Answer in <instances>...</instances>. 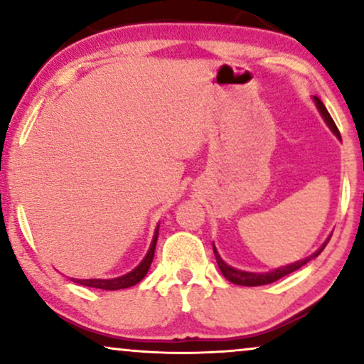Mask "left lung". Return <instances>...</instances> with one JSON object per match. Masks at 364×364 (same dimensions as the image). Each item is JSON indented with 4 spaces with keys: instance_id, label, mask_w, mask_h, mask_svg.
Here are the masks:
<instances>
[{
    "instance_id": "8db88e82",
    "label": "left lung",
    "mask_w": 364,
    "mask_h": 364,
    "mask_svg": "<svg viewBox=\"0 0 364 364\" xmlns=\"http://www.w3.org/2000/svg\"><path fill=\"white\" fill-rule=\"evenodd\" d=\"M313 102H315V106L318 109V112L321 114L323 121L326 122V126L331 129V132L335 134V136L340 139L341 141V136H340V131H338L336 124L333 122V119L330 116V112L326 111L325 104H323L320 99L316 96H313ZM331 237H328L325 243L318 248L316 252H313L311 255H308L306 258H303V260H298V262H293V263H288L285 267H278V268H273V270H268V272H247V270H240V268H235L232 265H228V263L223 260L220 257V253L217 252L215 245H213V253H215V258H217V263H218V268H220L222 275L227 278L228 282L235 283V285H242V287H260V285H268V283H273L277 280H280V278L290 275V273L296 272L298 268H301L303 265H306L308 262L313 260V258H316L320 253L323 252V248L326 247V243L330 242Z\"/></svg>"
}]
</instances>
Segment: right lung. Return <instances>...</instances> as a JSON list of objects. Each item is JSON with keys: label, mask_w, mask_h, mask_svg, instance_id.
<instances>
[{"label": "right lung", "mask_w": 364, "mask_h": 364, "mask_svg": "<svg viewBox=\"0 0 364 364\" xmlns=\"http://www.w3.org/2000/svg\"><path fill=\"white\" fill-rule=\"evenodd\" d=\"M157 237H159V225L156 228V233H154L152 243H151V247H149L146 257L142 258V262L139 263L134 270L126 273V275H121L116 278H86V280L71 278V280L74 283H79V285L91 287V288H101V290H122V288L137 285V283L147 275L149 268H151V263L154 260V252H156V245H157Z\"/></svg>", "instance_id": "add662e5"}]
</instances>
